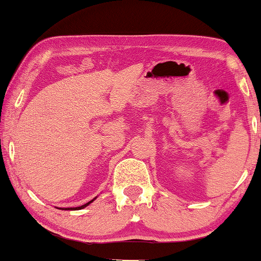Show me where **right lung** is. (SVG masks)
Listing matches in <instances>:
<instances>
[{"instance_id":"obj_1","label":"right lung","mask_w":261,"mask_h":261,"mask_svg":"<svg viewBox=\"0 0 261 261\" xmlns=\"http://www.w3.org/2000/svg\"><path fill=\"white\" fill-rule=\"evenodd\" d=\"M96 198H97V197H95L94 199H91V201H90V202L85 203V204H83V205H81V206H76V208H65V209H63V208H58V209H62V210H81V209H83V208H85V206H88L89 204H90V203H92V202H94Z\"/></svg>"}]
</instances>
